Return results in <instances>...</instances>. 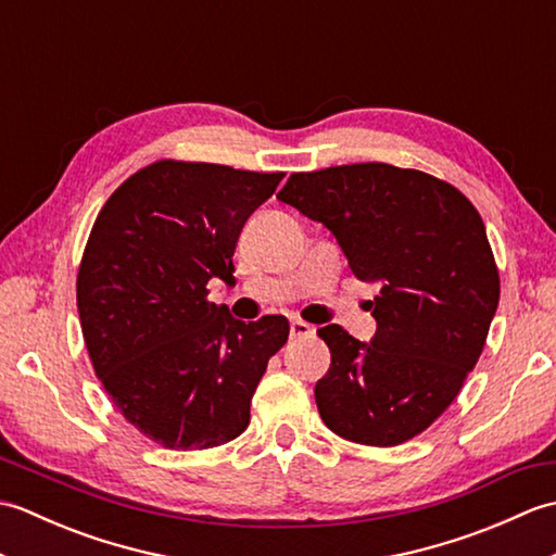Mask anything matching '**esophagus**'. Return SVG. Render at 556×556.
Masks as SVG:
<instances>
[{"label":"esophagus","instance_id":"obj_1","mask_svg":"<svg viewBox=\"0 0 556 556\" xmlns=\"http://www.w3.org/2000/svg\"><path fill=\"white\" fill-rule=\"evenodd\" d=\"M315 332V329L303 323V320H291V339H303V337H311Z\"/></svg>","mask_w":556,"mask_h":556}]
</instances>
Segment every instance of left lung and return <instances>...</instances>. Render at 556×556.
<instances>
[{
    "label": "left lung",
    "instance_id": "8db88e82",
    "mask_svg": "<svg viewBox=\"0 0 556 556\" xmlns=\"http://www.w3.org/2000/svg\"><path fill=\"white\" fill-rule=\"evenodd\" d=\"M281 203L323 222L370 301V344L317 329L332 353L320 418L349 442L396 446L428 430L464 387L500 303V271L473 203L442 179L382 162L291 174Z\"/></svg>",
    "mask_w": 556,
    "mask_h": 556
}]
</instances>
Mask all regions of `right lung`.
I'll list each match as a JSON object with an SVG mask.
<instances>
[{
    "label": "right lung",
    "instance_id": "1",
    "mask_svg": "<svg viewBox=\"0 0 556 556\" xmlns=\"http://www.w3.org/2000/svg\"><path fill=\"white\" fill-rule=\"evenodd\" d=\"M281 179L160 160L128 176L92 224L76 279L83 339L104 392L152 442L212 448L251 422L289 320H236L207 301V281H233L243 224Z\"/></svg>",
    "mask_w": 556,
    "mask_h": 556
}]
</instances>
